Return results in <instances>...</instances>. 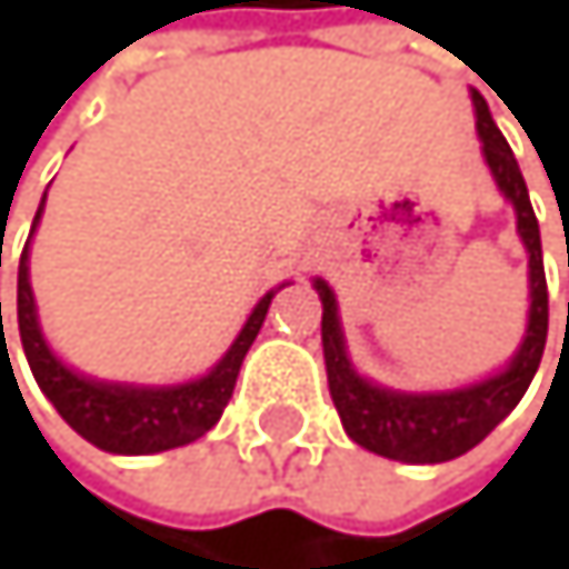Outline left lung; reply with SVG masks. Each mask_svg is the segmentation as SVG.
I'll return each mask as SVG.
<instances>
[{
    "label": "left lung",
    "instance_id": "obj_1",
    "mask_svg": "<svg viewBox=\"0 0 569 569\" xmlns=\"http://www.w3.org/2000/svg\"><path fill=\"white\" fill-rule=\"evenodd\" d=\"M475 104V129L481 139L485 167L495 177L516 211V231L529 256V317L526 331L512 358L491 376L457 386V389H433V392H402L365 379L351 365L345 327L338 313V297L327 287V279H313V290L323 303L320 317V341H323V365H327V386L341 417L345 433L389 461L402 465H440L478 447L526 396L542 348H546V327H550V297H546V272H542V242H539V221L529 204V190L522 170L512 157L506 136L498 132L488 101L471 91Z\"/></svg>",
    "mask_w": 569,
    "mask_h": 569
}]
</instances>
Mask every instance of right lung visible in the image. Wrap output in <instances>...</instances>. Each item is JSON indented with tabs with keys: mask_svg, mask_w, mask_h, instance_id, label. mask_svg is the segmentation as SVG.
Returning <instances> with one entry per match:
<instances>
[{
	"mask_svg": "<svg viewBox=\"0 0 569 569\" xmlns=\"http://www.w3.org/2000/svg\"><path fill=\"white\" fill-rule=\"evenodd\" d=\"M47 201V193H43ZM43 201L37 208L27 249L19 256V279H16V320H19V341H23L27 361L33 368V379L43 389V396L53 402V409L63 417L74 433H81L88 443L108 453H160L173 450L183 443H193L204 437L218 420L234 392L238 368H242L259 327L269 313L272 297L290 287L279 282L276 290H269L242 323L238 338L228 345V351L211 365V371L187 382H170V386H139V382H108L74 371L57 351L47 345L40 313H37V297L30 287V242L33 231L43 218ZM0 327H2V303H0Z\"/></svg>",
	"mask_w": 569,
	"mask_h": 569,
	"instance_id": "1",
	"label": "right lung"
}]
</instances>
